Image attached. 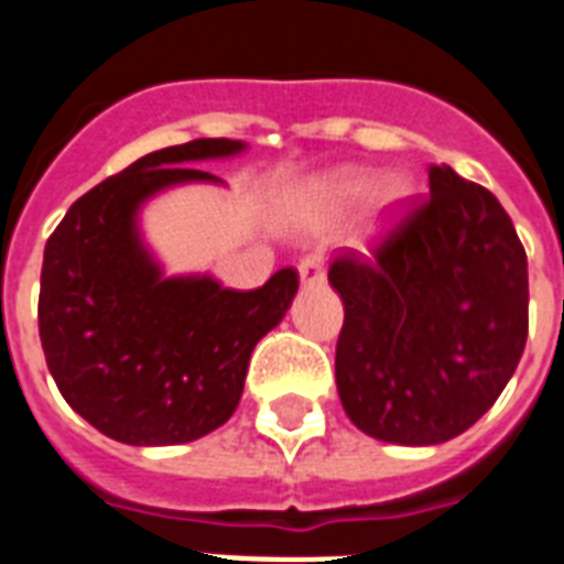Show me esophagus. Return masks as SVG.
Returning <instances> with one entry per match:
<instances>
[{"mask_svg": "<svg viewBox=\"0 0 564 564\" xmlns=\"http://www.w3.org/2000/svg\"><path fill=\"white\" fill-rule=\"evenodd\" d=\"M299 274L304 286H316V283L325 281V257L322 254H307L301 257Z\"/></svg>", "mask_w": 564, "mask_h": 564, "instance_id": "1", "label": "esophagus"}]
</instances>
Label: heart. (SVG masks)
<instances>
[{
    "mask_svg": "<svg viewBox=\"0 0 564 564\" xmlns=\"http://www.w3.org/2000/svg\"><path fill=\"white\" fill-rule=\"evenodd\" d=\"M377 187V195L383 198L386 204H394L406 198L410 193V184L401 175H386L380 184H377V175L369 170H348L343 175H336L334 184H330V193L339 202H360L362 195H369Z\"/></svg>",
    "mask_w": 564,
    "mask_h": 564,
    "instance_id": "1",
    "label": "heart"
}]
</instances>
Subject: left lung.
I'll list each match as a JSON object with an SVG mask.
<instances>
[{
  "label": "left lung",
  "instance_id": "obj_1",
  "mask_svg": "<svg viewBox=\"0 0 564 564\" xmlns=\"http://www.w3.org/2000/svg\"><path fill=\"white\" fill-rule=\"evenodd\" d=\"M327 281L345 304L336 389L348 419L392 445H442L498 401L527 345V254L480 184L430 166V195L371 257Z\"/></svg>",
  "mask_w": 564,
  "mask_h": 564
}]
</instances>
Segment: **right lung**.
Wrapping results in <instances>:
<instances>
[{
    "mask_svg": "<svg viewBox=\"0 0 564 564\" xmlns=\"http://www.w3.org/2000/svg\"><path fill=\"white\" fill-rule=\"evenodd\" d=\"M239 140L207 137L134 161L84 193L48 237L40 272V343L64 401L126 445H184L234 415L254 345L290 310L299 272L260 290L210 274L163 278L137 213L161 189L213 181L189 166L230 158Z\"/></svg>",
    "mask_w": 564,
    "mask_h": 564,
    "instance_id": "right-lung-1",
    "label": "right lung"
}]
</instances>
